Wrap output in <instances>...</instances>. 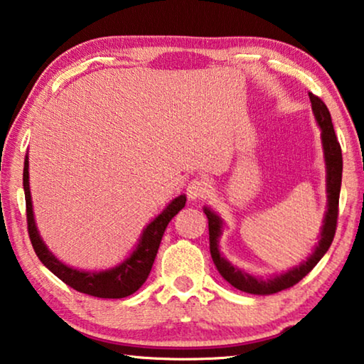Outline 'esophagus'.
<instances>
[{
    "label": "esophagus",
    "mask_w": 364,
    "mask_h": 364,
    "mask_svg": "<svg viewBox=\"0 0 364 364\" xmlns=\"http://www.w3.org/2000/svg\"><path fill=\"white\" fill-rule=\"evenodd\" d=\"M209 183H207L205 180H199V178H194V180H191L188 183V188H186V194L188 198L191 200H196V199H200V198H205L207 194H209Z\"/></svg>",
    "instance_id": "1"
}]
</instances>
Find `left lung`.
<instances>
[{"mask_svg":"<svg viewBox=\"0 0 364 364\" xmlns=\"http://www.w3.org/2000/svg\"><path fill=\"white\" fill-rule=\"evenodd\" d=\"M311 107H313V113L316 118L317 126L321 128V142L322 149H324V160H326V181H327V210L324 215V222H322L319 241L314 247L313 255H309L306 261L301 262L296 267L287 270L284 274H277L274 277H264L252 275L245 272L243 269L236 267V265L230 264V261L223 257V255L218 250V240L222 236L223 220L220 215L210 210L209 207H204V213L209 218V241H210V256L215 267L225 280L230 285L238 288L241 291L251 293V295H272V293L287 290L293 285H296L303 277H306L314 265L321 261L322 256L326 255L328 247H331L333 241V235H336L337 228V217H338V198H340V184H342V170H343V160H342V149L337 141L336 131H333L331 113L319 97L314 94H309Z\"/></svg>","mask_w":364,"mask_h":364,"instance_id":"1","label":"left lung"}]
</instances>
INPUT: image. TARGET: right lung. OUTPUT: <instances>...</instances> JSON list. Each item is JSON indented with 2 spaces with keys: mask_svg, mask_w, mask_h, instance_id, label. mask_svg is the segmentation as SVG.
<instances>
[{
  "mask_svg": "<svg viewBox=\"0 0 364 364\" xmlns=\"http://www.w3.org/2000/svg\"><path fill=\"white\" fill-rule=\"evenodd\" d=\"M22 184H24L26 194V209H27V228L28 236L33 251L38 256L42 264L51 270L58 279L65 282L74 290L85 295L97 296V298H126L132 293L139 290L151 274L152 265L157 256L161 236L165 233L166 225L170 223L173 217L180 212L184 204H186V196L181 194L171 200V203L161 210L154 220L144 228L141 240L137 246L132 250L131 255L124 259L123 262L118 264L117 267L108 270H100V272H87V270H79L69 265L63 264L60 259H56L47 245L43 243L40 236L36 217H33L32 207V196L31 186H28V155L24 160V176H22Z\"/></svg>",
  "mask_w": 364,
  "mask_h": 364,
  "instance_id": "obj_1",
  "label": "right lung"
}]
</instances>
